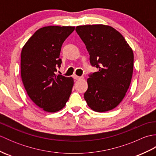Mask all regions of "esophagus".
Here are the masks:
<instances>
[{
  "instance_id": "1",
  "label": "esophagus",
  "mask_w": 156,
  "mask_h": 156,
  "mask_svg": "<svg viewBox=\"0 0 156 156\" xmlns=\"http://www.w3.org/2000/svg\"><path fill=\"white\" fill-rule=\"evenodd\" d=\"M73 78L76 79V80H80V79H83V77H80V76H78L76 75L73 76Z\"/></svg>"
}]
</instances>
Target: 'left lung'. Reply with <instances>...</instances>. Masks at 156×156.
Masks as SVG:
<instances>
[{"mask_svg":"<svg viewBox=\"0 0 156 156\" xmlns=\"http://www.w3.org/2000/svg\"><path fill=\"white\" fill-rule=\"evenodd\" d=\"M76 31L87 47L91 65L98 69L87 79L85 101L94 111H111L122 101L130 86L133 50L123 36L111 26L81 25Z\"/></svg>","mask_w":156,"mask_h":156,"instance_id":"left-lung-1","label":"left lung"}]
</instances>
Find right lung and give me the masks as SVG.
<instances>
[{
    "label": "right lung",
    "instance_id": "obj_1",
    "mask_svg": "<svg viewBox=\"0 0 156 156\" xmlns=\"http://www.w3.org/2000/svg\"><path fill=\"white\" fill-rule=\"evenodd\" d=\"M72 26H48L40 28L23 46L21 75L28 96L39 108L48 112L60 111L72 93L74 80L55 74L60 67L61 48L74 31Z\"/></svg>",
    "mask_w": 156,
    "mask_h": 156
}]
</instances>
